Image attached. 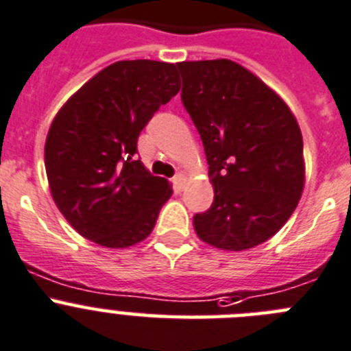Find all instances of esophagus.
Listing matches in <instances>:
<instances>
[{"mask_svg":"<svg viewBox=\"0 0 351 351\" xmlns=\"http://www.w3.org/2000/svg\"><path fill=\"white\" fill-rule=\"evenodd\" d=\"M173 185H175L176 192L183 191V185H185V175H182V173H178V175L173 178Z\"/></svg>","mask_w":351,"mask_h":351,"instance_id":"34e87169","label":"esophagus"}]
</instances>
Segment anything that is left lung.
Here are the masks:
<instances>
[{"mask_svg": "<svg viewBox=\"0 0 351 351\" xmlns=\"http://www.w3.org/2000/svg\"><path fill=\"white\" fill-rule=\"evenodd\" d=\"M182 101L209 165L215 201L194 216L206 244L245 251L268 241L304 186L303 136L286 101L227 58L180 62Z\"/></svg>", "mask_w": 351, "mask_h": 351, "instance_id": "left-lung-1", "label": "left lung"}]
</instances>
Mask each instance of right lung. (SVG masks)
I'll use <instances>...</instances> for the list:
<instances>
[{"mask_svg": "<svg viewBox=\"0 0 351 351\" xmlns=\"http://www.w3.org/2000/svg\"><path fill=\"white\" fill-rule=\"evenodd\" d=\"M178 91L175 64L119 60L57 112L45 143L48 183L57 208L83 237L110 250L149 237L173 189L136 159V142Z\"/></svg>", "mask_w": 351, "mask_h": 351, "instance_id": "1", "label": "right lung"}]
</instances>
